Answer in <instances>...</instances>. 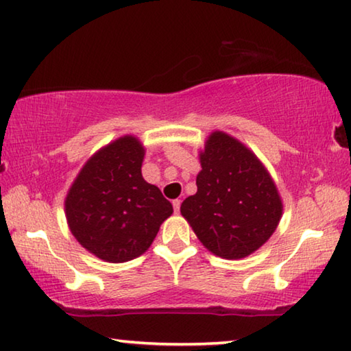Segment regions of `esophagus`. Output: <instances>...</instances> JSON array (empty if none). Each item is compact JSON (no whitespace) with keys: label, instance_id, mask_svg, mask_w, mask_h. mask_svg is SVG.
Returning a JSON list of instances; mask_svg holds the SVG:
<instances>
[{"label":"esophagus","instance_id":"1","mask_svg":"<svg viewBox=\"0 0 351 351\" xmlns=\"http://www.w3.org/2000/svg\"><path fill=\"white\" fill-rule=\"evenodd\" d=\"M180 207H181V199H173V209L176 213H180Z\"/></svg>","mask_w":351,"mask_h":351}]
</instances>
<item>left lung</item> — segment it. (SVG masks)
Listing matches in <instances>:
<instances>
[{
    "label": "left lung",
    "mask_w": 351,
    "mask_h": 351,
    "mask_svg": "<svg viewBox=\"0 0 351 351\" xmlns=\"http://www.w3.org/2000/svg\"><path fill=\"white\" fill-rule=\"evenodd\" d=\"M197 193L182 201L181 215L217 257L239 260L271 239L283 203L263 162L239 139L212 132L199 152Z\"/></svg>",
    "instance_id": "8db88e82"
}]
</instances>
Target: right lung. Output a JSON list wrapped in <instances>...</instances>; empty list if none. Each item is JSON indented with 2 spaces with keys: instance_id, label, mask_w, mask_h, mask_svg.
<instances>
[{
  "instance_id": "obj_1",
  "label": "right lung",
  "mask_w": 351,
  "mask_h": 351,
  "mask_svg": "<svg viewBox=\"0 0 351 351\" xmlns=\"http://www.w3.org/2000/svg\"><path fill=\"white\" fill-rule=\"evenodd\" d=\"M144 156L136 136L110 142L88 159L64 198L71 234L108 263L144 254L173 213L161 190L142 178Z\"/></svg>"
}]
</instances>
